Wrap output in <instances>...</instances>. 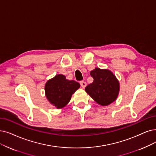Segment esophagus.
<instances>
[{
	"instance_id": "esophagus-1",
	"label": "esophagus",
	"mask_w": 156,
	"mask_h": 156,
	"mask_svg": "<svg viewBox=\"0 0 156 156\" xmlns=\"http://www.w3.org/2000/svg\"><path fill=\"white\" fill-rule=\"evenodd\" d=\"M80 86H81V87L83 88H84L86 86V82H84V81H80Z\"/></svg>"
}]
</instances>
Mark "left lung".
<instances>
[{"instance_id":"8db88e82","label":"left lung","mask_w":156,"mask_h":156,"mask_svg":"<svg viewBox=\"0 0 156 156\" xmlns=\"http://www.w3.org/2000/svg\"><path fill=\"white\" fill-rule=\"evenodd\" d=\"M93 82L85 88L94 101L103 106L115 101L119 93L120 84L115 75L107 69L95 68L91 71Z\"/></svg>"}]
</instances>
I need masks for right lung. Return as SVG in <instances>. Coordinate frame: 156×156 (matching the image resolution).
Here are the masks:
<instances>
[{
  "label": "right lung",
  "mask_w": 156,
  "mask_h": 156,
  "mask_svg": "<svg viewBox=\"0 0 156 156\" xmlns=\"http://www.w3.org/2000/svg\"><path fill=\"white\" fill-rule=\"evenodd\" d=\"M79 87V83L67 80L64 75L58 74L46 83L45 95L51 104L61 109L70 102L72 94Z\"/></svg>",
  "instance_id": "add662e5"
}]
</instances>
